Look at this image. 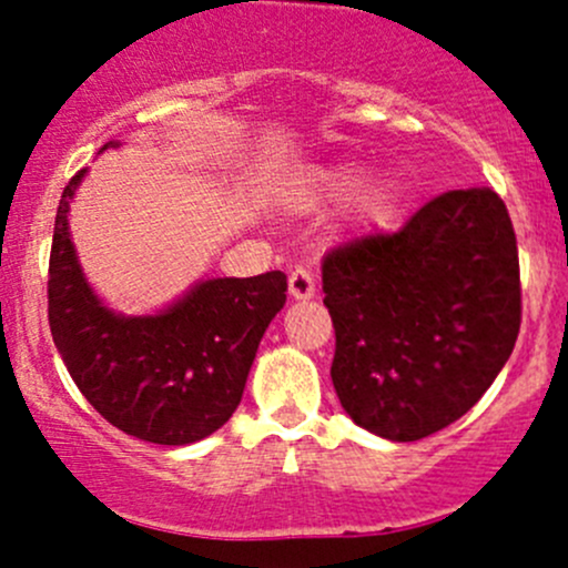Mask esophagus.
<instances>
[{"label":"esophagus","mask_w":568,"mask_h":568,"mask_svg":"<svg viewBox=\"0 0 568 568\" xmlns=\"http://www.w3.org/2000/svg\"><path fill=\"white\" fill-rule=\"evenodd\" d=\"M288 291L294 300H311V296H316V277H313L311 268H294L288 277Z\"/></svg>","instance_id":"esophagus-1"}]
</instances>
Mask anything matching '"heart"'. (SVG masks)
Here are the masks:
<instances>
[{
  "instance_id": "obj_1",
  "label": "heart",
  "mask_w": 568,
  "mask_h": 568,
  "mask_svg": "<svg viewBox=\"0 0 568 568\" xmlns=\"http://www.w3.org/2000/svg\"><path fill=\"white\" fill-rule=\"evenodd\" d=\"M357 183H359V170L348 168V164H341V168L324 170V173L318 175V192L329 200H341L346 197L348 192H354ZM385 203H387V192L382 186L368 189V192L363 194V209L368 211V214L382 211L385 209Z\"/></svg>"
}]
</instances>
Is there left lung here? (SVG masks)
I'll use <instances>...</instances> for the list:
<instances>
[{
    "mask_svg": "<svg viewBox=\"0 0 568 568\" xmlns=\"http://www.w3.org/2000/svg\"><path fill=\"white\" fill-rule=\"evenodd\" d=\"M332 385L357 426L415 443L459 420L511 357L523 324L519 252L491 189H450L400 231L324 257Z\"/></svg>",
    "mask_w": 568,
    "mask_h": 568,
    "instance_id": "1",
    "label": "left lung"
}]
</instances>
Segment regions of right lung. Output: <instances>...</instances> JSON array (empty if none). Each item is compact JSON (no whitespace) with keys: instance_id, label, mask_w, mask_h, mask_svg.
I'll list each match as a JSON object with an SVG mask.
<instances>
[{"instance_id":"add662e5","label":"right lung","mask_w":568,"mask_h":568,"mask_svg":"<svg viewBox=\"0 0 568 568\" xmlns=\"http://www.w3.org/2000/svg\"><path fill=\"white\" fill-rule=\"evenodd\" d=\"M82 175L79 170L62 189L51 239L49 326L57 352L114 428L156 445L197 443L236 412L288 280L283 272L205 280L159 316H114L84 283L68 236V203Z\"/></svg>"}]
</instances>
